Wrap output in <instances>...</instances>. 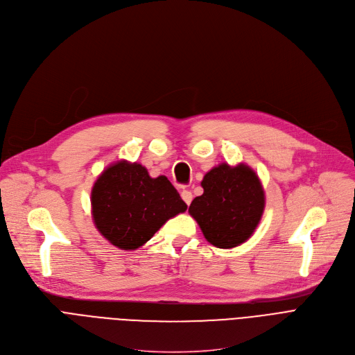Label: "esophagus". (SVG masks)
I'll return each mask as SVG.
<instances>
[{
	"instance_id": "esophagus-1",
	"label": "esophagus",
	"mask_w": 355,
	"mask_h": 355,
	"mask_svg": "<svg viewBox=\"0 0 355 355\" xmlns=\"http://www.w3.org/2000/svg\"><path fill=\"white\" fill-rule=\"evenodd\" d=\"M181 198L184 200V202H185L187 205H190L191 201H193V194H191V191L182 190V191H181Z\"/></svg>"
}]
</instances>
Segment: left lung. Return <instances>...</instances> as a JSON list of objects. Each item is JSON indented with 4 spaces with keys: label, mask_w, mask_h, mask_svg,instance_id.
Here are the masks:
<instances>
[{
    "label": "left lung",
    "mask_w": 355,
    "mask_h": 355,
    "mask_svg": "<svg viewBox=\"0 0 355 355\" xmlns=\"http://www.w3.org/2000/svg\"><path fill=\"white\" fill-rule=\"evenodd\" d=\"M201 187L204 193L188 208L204 237L217 248H234L255 231L266 207L264 188L245 164L223 162L209 170Z\"/></svg>",
    "instance_id": "left-lung-1"
}]
</instances>
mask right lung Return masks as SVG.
Segmentation results:
<instances>
[{"label": "right lung", "instance_id": "right-lung-1", "mask_svg": "<svg viewBox=\"0 0 355 355\" xmlns=\"http://www.w3.org/2000/svg\"><path fill=\"white\" fill-rule=\"evenodd\" d=\"M91 207L97 230L120 250L144 245L187 209L167 177L151 178L143 165L125 159L111 164L94 182Z\"/></svg>", "mask_w": 355, "mask_h": 355}]
</instances>
